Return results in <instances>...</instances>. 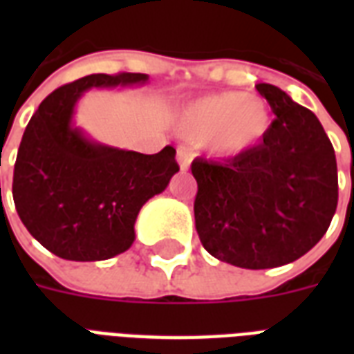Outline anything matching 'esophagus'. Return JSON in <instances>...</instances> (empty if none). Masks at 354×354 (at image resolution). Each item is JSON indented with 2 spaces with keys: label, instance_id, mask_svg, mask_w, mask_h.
<instances>
[{
  "label": "esophagus",
  "instance_id": "1",
  "mask_svg": "<svg viewBox=\"0 0 354 354\" xmlns=\"http://www.w3.org/2000/svg\"><path fill=\"white\" fill-rule=\"evenodd\" d=\"M176 160L178 163H180V169H182V171H187L189 165H191V160H193V154H191L187 149H178Z\"/></svg>",
  "mask_w": 354,
  "mask_h": 354
}]
</instances>
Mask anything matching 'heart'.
I'll list each match as a JSON object with an SVG mask.
<instances>
[{
    "instance_id": "heart-1",
    "label": "heart",
    "mask_w": 354,
    "mask_h": 354,
    "mask_svg": "<svg viewBox=\"0 0 354 354\" xmlns=\"http://www.w3.org/2000/svg\"><path fill=\"white\" fill-rule=\"evenodd\" d=\"M270 106L244 91H221L187 102L176 115V130L185 139L205 141L216 156H239L268 133Z\"/></svg>"
}]
</instances>
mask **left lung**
Listing matches in <instances>:
<instances>
[{"mask_svg":"<svg viewBox=\"0 0 354 354\" xmlns=\"http://www.w3.org/2000/svg\"><path fill=\"white\" fill-rule=\"evenodd\" d=\"M275 119L261 143L224 161L196 158L194 224L218 261L283 266L313 250L338 205L335 149L322 122L272 84L255 86Z\"/></svg>","mask_w":354,"mask_h":354,"instance_id":"obj_1","label":"left lung"}]
</instances>
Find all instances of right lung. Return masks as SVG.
Returning a JSON list of instances; mask_svg holds the SVG:
<instances>
[{"instance_id": "add662e5", "label": "right lung", "mask_w": 354, "mask_h": 354, "mask_svg": "<svg viewBox=\"0 0 354 354\" xmlns=\"http://www.w3.org/2000/svg\"><path fill=\"white\" fill-rule=\"evenodd\" d=\"M145 73H97L47 95L25 128L12 196L27 232L68 261H104L127 252L139 209L180 171L172 147L139 154L95 143L73 127L90 88L145 84Z\"/></svg>"}]
</instances>
